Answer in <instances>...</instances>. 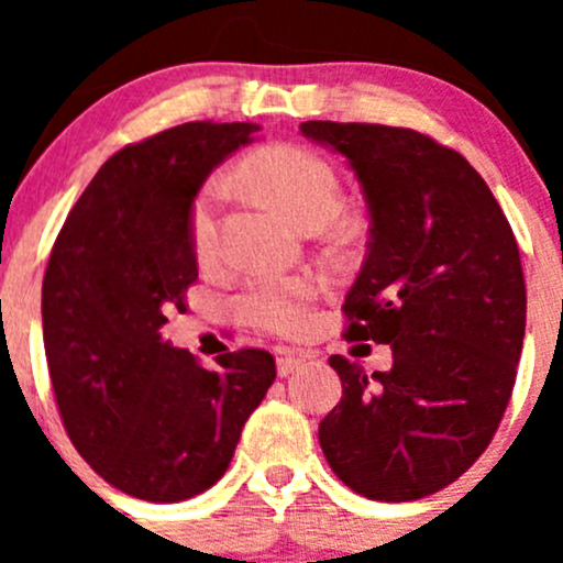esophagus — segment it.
I'll return each mask as SVG.
<instances>
[{"instance_id": "1", "label": "esophagus", "mask_w": 563, "mask_h": 563, "mask_svg": "<svg viewBox=\"0 0 563 563\" xmlns=\"http://www.w3.org/2000/svg\"><path fill=\"white\" fill-rule=\"evenodd\" d=\"M302 365H305V356L291 354V351H280V356H277V376L280 378L291 376V373H297Z\"/></svg>"}]
</instances>
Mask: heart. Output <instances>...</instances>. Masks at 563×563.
Wrapping results in <instances>:
<instances>
[{"mask_svg": "<svg viewBox=\"0 0 563 563\" xmlns=\"http://www.w3.org/2000/svg\"><path fill=\"white\" fill-rule=\"evenodd\" d=\"M242 176L275 198L297 225H327L340 207V181L334 168L316 152L294 144H275L253 152L242 163ZM223 181L209 179L190 207V245L198 258L218 250V218ZM316 283L299 275H261L250 280L240 297V313L247 323L272 332H299L310 318Z\"/></svg>", "mask_w": 563, "mask_h": 563, "instance_id": "b5f03b06", "label": "heart"}]
</instances>
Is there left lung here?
Here are the masks:
<instances>
[{"label":"left lung","mask_w":563,"mask_h":563,"mask_svg":"<svg viewBox=\"0 0 563 563\" xmlns=\"http://www.w3.org/2000/svg\"><path fill=\"white\" fill-rule=\"evenodd\" d=\"M299 133L345 157L371 218L345 338L391 349L371 378L329 356L343 397L318 424L323 457L373 501L430 496L487 450L512 395L526 334L518 242L474 166L417 130L302 122Z\"/></svg>","instance_id":"1"}]
</instances>
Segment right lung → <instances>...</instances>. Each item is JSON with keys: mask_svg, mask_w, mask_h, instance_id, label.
Returning a JSON list of instances; mask_svg holds the SVG:
<instances>
[{"mask_svg": "<svg viewBox=\"0 0 563 563\" xmlns=\"http://www.w3.org/2000/svg\"><path fill=\"white\" fill-rule=\"evenodd\" d=\"M247 122H187L108 157L67 214L43 280V343L73 446L128 496L185 501L229 468L275 382L258 349L207 371L163 338L198 280L190 207L253 141Z\"/></svg>", "mask_w": 563, "mask_h": 563, "instance_id": "obj_1", "label": "right lung"}]
</instances>
